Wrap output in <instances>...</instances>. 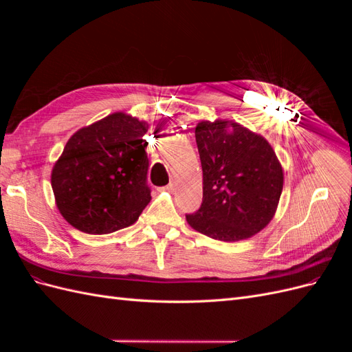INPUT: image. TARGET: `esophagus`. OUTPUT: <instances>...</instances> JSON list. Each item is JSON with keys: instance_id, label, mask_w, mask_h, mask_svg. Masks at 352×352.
Listing matches in <instances>:
<instances>
[{"instance_id": "obj_1", "label": "esophagus", "mask_w": 352, "mask_h": 352, "mask_svg": "<svg viewBox=\"0 0 352 352\" xmlns=\"http://www.w3.org/2000/svg\"><path fill=\"white\" fill-rule=\"evenodd\" d=\"M175 186H176V184L175 182H170L168 185H166L164 188H162L163 190H173L175 189Z\"/></svg>"}]
</instances>
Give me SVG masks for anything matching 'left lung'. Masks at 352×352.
<instances>
[{"instance_id": "left-lung-1", "label": "left lung", "mask_w": 352, "mask_h": 352, "mask_svg": "<svg viewBox=\"0 0 352 352\" xmlns=\"http://www.w3.org/2000/svg\"><path fill=\"white\" fill-rule=\"evenodd\" d=\"M195 140L202 166L201 207L186 214L197 232L235 242L264 229L278 208L283 170L263 136L233 122H199Z\"/></svg>"}]
</instances>
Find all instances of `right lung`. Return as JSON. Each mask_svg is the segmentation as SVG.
Here are the masks:
<instances>
[{"instance_id": "obj_1", "label": "right lung", "mask_w": 352, "mask_h": 352, "mask_svg": "<svg viewBox=\"0 0 352 352\" xmlns=\"http://www.w3.org/2000/svg\"><path fill=\"white\" fill-rule=\"evenodd\" d=\"M148 124L124 113L78 131L52 168L57 207L73 228L104 235L133 225L151 201Z\"/></svg>"}]
</instances>
